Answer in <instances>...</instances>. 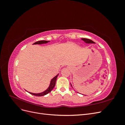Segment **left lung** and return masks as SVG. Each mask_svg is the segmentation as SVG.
<instances>
[{
	"mask_svg": "<svg viewBox=\"0 0 125 125\" xmlns=\"http://www.w3.org/2000/svg\"><path fill=\"white\" fill-rule=\"evenodd\" d=\"M81 40H82V41H83L85 43H88V44L95 43V42H93V41L91 40H90V39H85V38H82V39H81ZM70 84H71V86L72 87H73V86H72V85H71V83H70Z\"/></svg>",
	"mask_w": 125,
	"mask_h": 125,
	"instance_id": "obj_1",
	"label": "left lung"
}]
</instances>
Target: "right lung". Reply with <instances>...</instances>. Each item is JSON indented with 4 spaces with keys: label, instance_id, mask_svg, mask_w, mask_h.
<instances>
[{
    "label": "right lung",
    "instance_id": "obj_1",
    "mask_svg": "<svg viewBox=\"0 0 125 125\" xmlns=\"http://www.w3.org/2000/svg\"><path fill=\"white\" fill-rule=\"evenodd\" d=\"M50 41H37V42H36L35 43H33V44H46V43H47L48 42H50ZM59 74H57L55 77H54L53 78H52L51 82H50V85H49L48 88L46 90H45L44 91L42 92H41V93H31V92H29L28 91H26L28 92L29 93H30L31 94H32V95H35V96H44V95H46V94H47L48 93H50L51 91L54 89V88L55 86V84H56V80H57V78L58 75Z\"/></svg>",
    "mask_w": 125,
    "mask_h": 125
}]
</instances>
